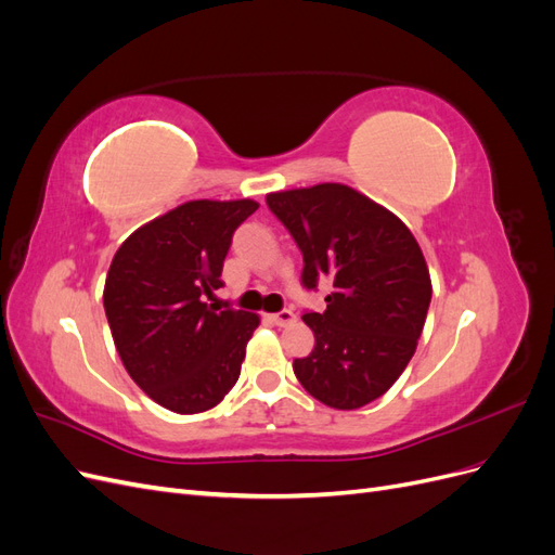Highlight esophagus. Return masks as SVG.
Segmentation results:
<instances>
[{"mask_svg": "<svg viewBox=\"0 0 555 555\" xmlns=\"http://www.w3.org/2000/svg\"><path fill=\"white\" fill-rule=\"evenodd\" d=\"M271 322H273L275 326H287V324L296 322V314H294L292 310H280V312L271 314Z\"/></svg>", "mask_w": 555, "mask_h": 555, "instance_id": "obj_1", "label": "esophagus"}]
</instances>
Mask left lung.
I'll return each instance as SVG.
<instances>
[{"label": "left lung", "mask_w": 555, "mask_h": 555, "mask_svg": "<svg viewBox=\"0 0 555 555\" xmlns=\"http://www.w3.org/2000/svg\"><path fill=\"white\" fill-rule=\"evenodd\" d=\"M266 204L304 251V287H333L324 312L304 314L314 349L294 373L324 405L359 410L414 357L433 296L424 251L391 210L340 182L271 192Z\"/></svg>", "instance_id": "1"}]
</instances>
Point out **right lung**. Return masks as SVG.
Masks as SVG:
<instances>
[{
  "mask_svg": "<svg viewBox=\"0 0 555 555\" xmlns=\"http://www.w3.org/2000/svg\"><path fill=\"white\" fill-rule=\"evenodd\" d=\"M257 201H188L115 251L104 310L129 377L176 414L215 408L238 382L259 314L206 304L222 287L231 236Z\"/></svg>",
  "mask_w": 555,
  "mask_h": 555,
  "instance_id": "obj_1",
  "label": "right lung"
}]
</instances>
